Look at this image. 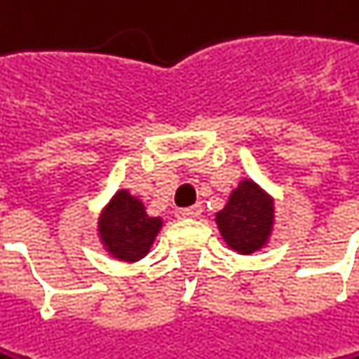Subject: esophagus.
<instances>
[{
    "mask_svg": "<svg viewBox=\"0 0 359 359\" xmlns=\"http://www.w3.org/2000/svg\"><path fill=\"white\" fill-rule=\"evenodd\" d=\"M177 218H199L201 216V205H192V208H184L175 212Z\"/></svg>",
    "mask_w": 359,
    "mask_h": 359,
    "instance_id": "1",
    "label": "esophagus"
}]
</instances>
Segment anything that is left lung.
Wrapping results in <instances>:
<instances>
[{
  "instance_id": "8db88e82",
  "label": "left lung",
  "mask_w": 359,
  "mask_h": 359,
  "mask_svg": "<svg viewBox=\"0 0 359 359\" xmlns=\"http://www.w3.org/2000/svg\"><path fill=\"white\" fill-rule=\"evenodd\" d=\"M216 224L231 250L252 255L265 248L274 231L272 194L244 177L236 190H231L226 205L216 214Z\"/></svg>"
}]
</instances>
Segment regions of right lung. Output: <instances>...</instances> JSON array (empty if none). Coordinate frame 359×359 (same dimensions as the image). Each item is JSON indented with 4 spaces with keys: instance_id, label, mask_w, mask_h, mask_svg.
<instances>
[{
    "instance_id": "add662e5",
    "label": "right lung",
    "mask_w": 359,
    "mask_h": 359,
    "mask_svg": "<svg viewBox=\"0 0 359 359\" xmlns=\"http://www.w3.org/2000/svg\"><path fill=\"white\" fill-rule=\"evenodd\" d=\"M160 229L163 218L149 216L143 201L128 190H117L98 216V238L104 250L119 261L143 259Z\"/></svg>"
}]
</instances>
